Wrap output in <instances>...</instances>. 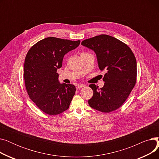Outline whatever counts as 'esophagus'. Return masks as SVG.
Wrapping results in <instances>:
<instances>
[{"mask_svg":"<svg viewBox=\"0 0 159 159\" xmlns=\"http://www.w3.org/2000/svg\"><path fill=\"white\" fill-rule=\"evenodd\" d=\"M84 86H85L84 84H79L77 86V89H80V88L84 87Z\"/></svg>","mask_w":159,"mask_h":159,"instance_id":"obj_1","label":"esophagus"}]
</instances>
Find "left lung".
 I'll use <instances>...</instances> for the list:
<instances>
[{
    "instance_id": "1",
    "label": "left lung",
    "mask_w": 159,
    "mask_h": 159,
    "mask_svg": "<svg viewBox=\"0 0 159 159\" xmlns=\"http://www.w3.org/2000/svg\"><path fill=\"white\" fill-rule=\"evenodd\" d=\"M81 44L95 53L100 70H107L102 88L89 86L93 91L89 105L104 113L118 109L135 85L137 61L134 54L126 44L107 35L86 39Z\"/></svg>"
}]
</instances>
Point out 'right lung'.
<instances>
[{
	"label": "right lung",
	"instance_id": "obj_1",
	"mask_svg": "<svg viewBox=\"0 0 159 159\" xmlns=\"http://www.w3.org/2000/svg\"><path fill=\"white\" fill-rule=\"evenodd\" d=\"M80 43L47 37L33 45L26 55L24 79L28 95L48 115L60 114L70 107L76 88L73 84L60 83L57 70L62 67L64 55Z\"/></svg>",
	"mask_w": 159,
	"mask_h": 159
}]
</instances>
